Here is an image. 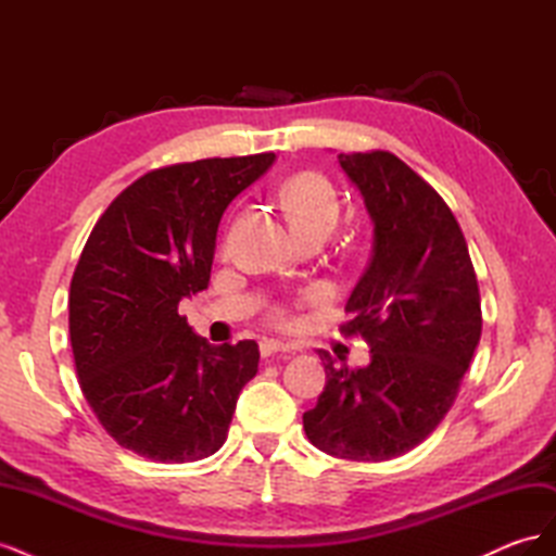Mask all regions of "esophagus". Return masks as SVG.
<instances>
[{
  "label": "esophagus",
  "instance_id": "34e87169",
  "mask_svg": "<svg viewBox=\"0 0 556 556\" xmlns=\"http://www.w3.org/2000/svg\"><path fill=\"white\" fill-rule=\"evenodd\" d=\"M260 350H262V357H274L278 352H294V345L280 343V341H262Z\"/></svg>",
  "mask_w": 556,
  "mask_h": 556
}]
</instances>
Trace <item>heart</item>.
I'll return each instance as SVG.
<instances>
[{"mask_svg":"<svg viewBox=\"0 0 556 556\" xmlns=\"http://www.w3.org/2000/svg\"><path fill=\"white\" fill-rule=\"evenodd\" d=\"M282 206L290 215L292 229L306 225L333 227L339 217V197H336L329 180L315 174L294 176L282 190ZM278 319H285L278 313Z\"/></svg>","mask_w":556,"mask_h":556,"instance_id":"b5f03b06","label":"heart"}]
</instances>
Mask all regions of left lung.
<instances>
[{"instance_id":"left-lung-1","label":"left lung","mask_w":556,"mask_h":556,"mask_svg":"<svg viewBox=\"0 0 556 556\" xmlns=\"http://www.w3.org/2000/svg\"><path fill=\"white\" fill-rule=\"evenodd\" d=\"M339 164L374 223L371 260L341 327L364 336L371 362L339 366L319 350L327 382L304 429L333 457L387 462L452 408L480 343V292L464 233L429 182L384 150L341 153Z\"/></svg>"}]
</instances>
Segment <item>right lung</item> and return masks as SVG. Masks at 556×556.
<instances>
[{
	"label": "right lung",
	"mask_w": 556,
	"mask_h": 556,
	"mask_svg": "<svg viewBox=\"0 0 556 556\" xmlns=\"http://www.w3.org/2000/svg\"><path fill=\"white\" fill-rule=\"evenodd\" d=\"M274 153L164 166L113 199L80 252L70 333L102 427L139 457L185 464L223 447L260 345H211L178 315L208 288L223 213Z\"/></svg>",
	"instance_id": "right-lung-1"
}]
</instances>
